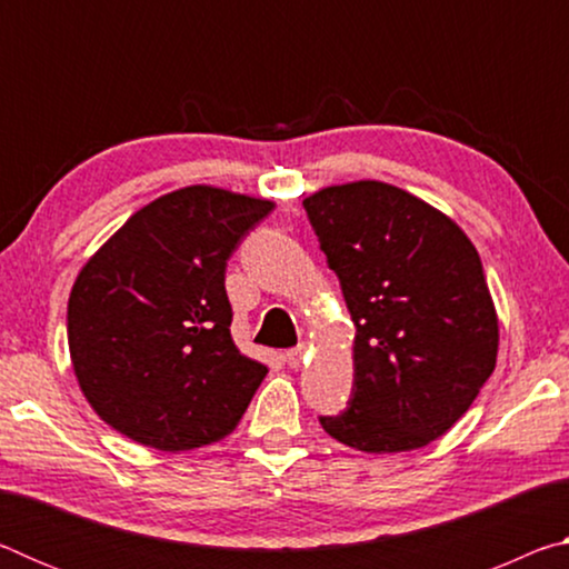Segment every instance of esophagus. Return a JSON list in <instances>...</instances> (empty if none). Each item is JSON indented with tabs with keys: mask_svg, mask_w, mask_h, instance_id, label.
Listing matches in <instances>:
<instances>
[{
	"mask_svg": "<svg viewBox=\"0 0 569 569\" xmlns=\"http://www.w3.org/2000/svg\"><path fill=\"white\" fill-rule=\"evenodd\" d=\"M303 359H306V346H296V349L286 351V363L291 366V369H298V366L303 363Z\"/></svg>",
	"mask_w": 569,
	"mask_h": 569,
	"instance_id": "1",
	"label": "esophagus"
}]
</instances>
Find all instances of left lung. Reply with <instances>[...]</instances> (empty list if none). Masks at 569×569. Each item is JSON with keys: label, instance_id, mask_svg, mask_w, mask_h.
<instances>
[{"label": "left lung", "instance_id": "8db88e82", "mask_svg": "<svg viewBox=\"0 0 569 569\" xmlns=\"http://www.w3.org/2000/svg\"><path fill=\"white\" fill-rule=\"evenodd\" d=\"M356 326L353 391L326 435L366 455L427 447L492 377L499 321L477 248L421 198L381 180L303 200Z\"/></svg>", "mask_w": 569, "mask_h": 569}]
</instances>
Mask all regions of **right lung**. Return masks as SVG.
I'll return each mask as SVG.
<instances>
[{
  "mask_svg": "<svg viewBox=\"0 0 569 569\" xmlns=\"http://www.w3.org/2000/svg\"><path fill=\"white\" fill-rule=\"evenodd\" d=\"M271 200L213 186L160 196L82 266L67 303L77 383L138 445L186 451L238 427L268 366L230 336L226 266Z\"/></svg>",
  "mask_w": 569,
  "mask_h": 569,
  "instance_id": "1",
  "label": "right lung"
}]
</instances>
